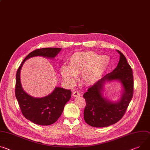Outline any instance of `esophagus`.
<instances>
[{
  "instance_id": "esophagus-1",
  "label": "esophagus",
  "mask_w": 150,
  "mask_h": 150,
  "mask_svg": "<svg viewBox=\"0 0 150 150\" xmlns=\"http://www.w3.org/2000/svg\"><path fill=\"white\" fill-rule=\"evenodd\" d=\"M72 95H73V96H74V97H78V96H80V94H79V93L78 91H75L73 92Z\"/></svg>"
}]
</instances>
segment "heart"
Instances as JSON below:
<instances>
[{"mask_svg":"<svg viewBox=\"0 0 150 150\" xmlns=\"http://www.w3.org/2000/svg\"><path fill=\"white\" fill-rule=\"evenodd\" d=\"M110 58L93 51L77 52L69 57L68 65H63L60 74L64 82L72 85L75 76L81 74L83 83L87 86L96 83L108 69Z\"/></svg>","mask_w":150,"mask_h":150,"instance_id":"b5f03b06","label":"heart"}]
</instances>
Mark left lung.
<instances>
[{
    "instance_id": "1",
    "label": "left lung",
    "mask_w": 150,
    "mask_h": 150,
    "mask_svg": "<svg viewBox=\"0 0 150 150\" xmlns=\"http://www.w3.org/2000/svg\"><path fill=\"white\" fill-rule=\"evenodd\" d=\"M120 60L114 71L108 74L88 89L83 95L86 106L84 118L87 123L94 127H108L118 122L125 115L133 93L132 69L125 56L120 51ZM118 80L122 87L120 99L112 102L103 96L106 82Z\"/></svg>"
}]
</instances>
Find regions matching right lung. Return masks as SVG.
Instances as JSON below:
<instances>
[{"instance_id": "add662e5", "label": "right lung", "mask_w": 150, "mask_h": 150, "mask_svg": "<svg viewBox=\"0 0 150 150\" xmlns=\"http://www.w3.org/2000/svg\"><path fill=\"white\" fill-rule=\"evenodd\" d=\"M62 48H44L37 49L27 56L18 67L16 74V97L23 115L35 124L48 126L54 123L62 115L65 104L71 98V91L56 87L54 91L43 98H35L24 91L20 81V71L24 63L30 58L42 56L54 59Z\"/></svg>"}]
</instances>
